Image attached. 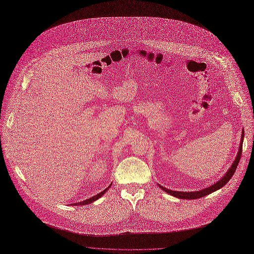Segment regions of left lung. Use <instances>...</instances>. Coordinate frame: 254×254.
Listing matches in <instances>:
<instances>
[{
	"label": "left lung",
	"instance_id": "1",
	"mask_svg": "<svg viewBox=\"0 0 254 254\" xmlns=\"http://www.w3.org/2000/svg\"><path fill=\"white\" fill-rule=\"evenodd\" d=\"M243 137H244V130H242V136H241V140H240V146H239V151L237 153V156L234 160V162L232 163L231 167L229 168V170L226 172V174L219 180L217 181L216 183L212 184V186L207 187L203 190H200L198 191H175V190H168L162 186H160V184H158L159 188L161 190H163L164 191H166L167 193L175 196V197H178V198H182V199H196V198H199V197H202V196H205L207 194H210L220 189H222L224 186H226V183L230 180V178H231L233 176V174L235 173V170L239 164V160L241 158V154H242V144H243Z\"/></svg>",
	"mask_w": 254,
	"mask_h": 254
}]
</instances>
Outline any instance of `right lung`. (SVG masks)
I'll return each instance as SVG.
<instances>
[{
  "label": "right lung",
  "instance_id": "1",
  "mask_svg": "<svg viewBox=\"0 0 254 254\" xmlns=\"http://www.w3.org/2000/svg\"><path fill=\"white\" fill-rule=\"evenodd\" d=\"M111 186H109L107 189H105L103 191H101V192H99V193H97L96 195H94V196H92V197H90V198H88V199H85L84 201H81V202H77V203H75V205H85V204H88V203H92L93 201H95L96 199H98V198H100L105 192H106V190H108V189L110 188Z\"/></svg>",
  "mask_w": 254,
  "mask_h": 254
}]
</instances>
